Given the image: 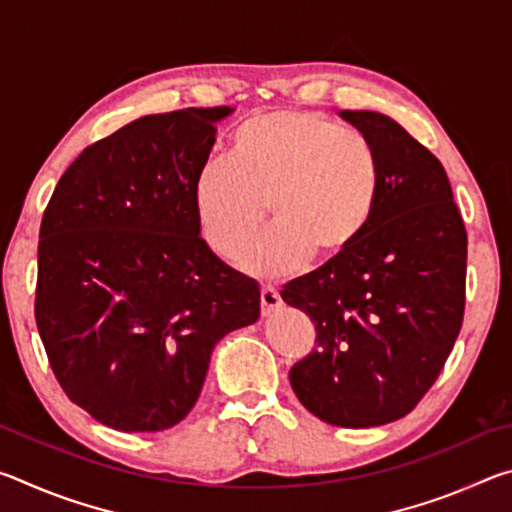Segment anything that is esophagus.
<instances>
[{
    "label": "esophagus",
    "mask_w": 512,
    "mask_h": 512,
    "mask_svg": "<svg viewBox=\"0 0 512 512\" xmlns=\"http://www.w3.org/2000/svg\"><path fill=\"white\" fill-rule=\"evenodd\" d=\"M280 305H282L280 293H277L273 287H262V316H271Z\"/></svg>",
    "instance_id": "34e87169"
}]
</instances>
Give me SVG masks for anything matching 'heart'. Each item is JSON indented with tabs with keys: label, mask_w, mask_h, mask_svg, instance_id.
<instances>
[{
	"label": "heart",
	"mask_w": 512,
	"mask_h": 512,
	"mask_svg": "<svg viewBox=\"0 0 512 512\" xmlns=\"http://www.w3.org/2000/svg\"><path fill=\"white\" fill-rule=\"evenodd\" d=\"M372 146L314 110H268L232 135L230 158L207 160L194 180L201 232L235 257L264 221L273 228L239 257L246 273L287 277L311 257L332 262L357 244L379 201Z\"/></svg>",
	"instance_id": "obj_1"
}]
</instances>
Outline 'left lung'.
Listing matches in <instances>:
<instances>
[{"instance_id": "1", "label": "left lung", "mask_w": 512, "mask_h": 512, "mask_svg": "<svg viewBox=\"0 0 512 512\" xmlns=\"http://www.w3.org/2000/svg\"><path fill=\"white\" fill-rule=\"evenodd\" d=\"M339 117L379 160L375 214L348 253L280 296L316 325L293 393L323 422L363 429L404 418L443 370L463 325L467 235L436 155L381 112Z\"/></svg>"}]
</instances>
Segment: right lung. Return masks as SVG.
Instances as JSON below:
<instances>
[{
  "label": "right lung",
  "instance_id": "add662e5",
  "mask_svg": "<svg viewBox=\"0 0 512 512\" xmlns=\"http://www.w3.org/2000/svg\"><path fill=\"white\" fill-rule=\"evenodd\" d=\"M232 110L131 121L69 164L42 216L40 339L69 400L110 429L178 424L214 345L259 318V284L212 253L194 205Z\"/></svg>",
  "mask_w": 512,
  "mask_h": 512
}]
</instances>
